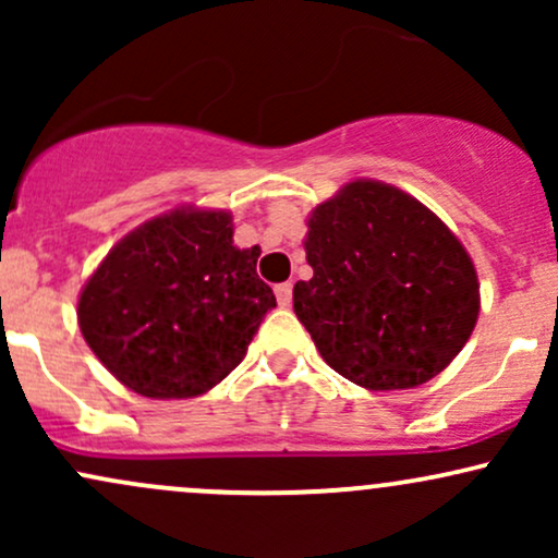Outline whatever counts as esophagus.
<instances>
[{"label":"esophagus","mask_w":558,"mask_h":558,"mask_svg":"<svg viewBox=\"0 0 558 558\" xmlns=\"http://www.w3.org/2000/svg\"><path fill=\"white\" fill-rule=\"evenodd\" d=\"M275 296H278V304H280V306H291V299H293V286H291V283H280V286H275Z\"/></svg>","instance_id":"34e87169"}]
</instances>
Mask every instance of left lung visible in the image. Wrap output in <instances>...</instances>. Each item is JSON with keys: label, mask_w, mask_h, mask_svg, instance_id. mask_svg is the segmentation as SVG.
Here are the masks:
<instances>
[{"label": "left lung", "mask_w": 558, "mask_h": 558, "mask_svg": "<svg viewBox=\"0 0 558 558\" xmlns=\"http://www.w3.org/2000/svg\"><path fill=\"white\" fill-rule=\"evenodd\" d=\"M306 226L315 275L293 286V312L323 360L369 390L444 373L480 312L475 265L457 235L380 181L345 183Z\"/></svg>", "instance_id": "obj_1"}]
</instances>
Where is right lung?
<instances>
[{
	"mask_svg": "<svg viewBox=\"0 0 558 558\" xmlns=\"http://www.w3.org/2000/svg\"><path fill=\"white\" fill-rule=\"evenodd\" d=\"M257 257V246H233L230 213L159 215L114 243L83 286V338L146 399L207 393L239 367L275 306Z\"/></svg>",
	"mask_w": 558,
	"mask_h": 558,
	"instance_id": "right-lung-1",
	"label": "right lung"
}]
</instances>
